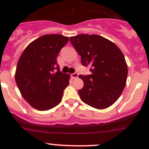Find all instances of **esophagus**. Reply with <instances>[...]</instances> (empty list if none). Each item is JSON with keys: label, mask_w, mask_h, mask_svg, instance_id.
Masks as SVG:
<instances>
[{"label": "esophagus", "mask_w": 149, "mask_h": 149, "mask_svg": "<svg viewBox=\"0 0 149 149\" xmlns=\"http://www.w3.org/2000/svg\"><path fill=\"white\" fill-rule=\"evenodd\" d=\"M78 76H79V75H78L77 73H72L71 74V77L73 79H76V78H78Z\"/></svg>", "instance_id": "obj_1"}]
</instances>
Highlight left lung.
Segmentation results:
<instances>
[{"mask_svg": "<svg viewBox=\"0 0 149 149\" xmlns=\"http://www.w3.org/2000/svg\"><path fill=\"white\" fill-rule=\"evenodd\" d=\"M81 55L82 65L91 67V74L79 76L84 87L79 90L82 102L102 109L113 104L126 85L127 65L122 51L110 40L97 34L70 37Z\"/></svg>", "mask_w": 149, "mask_h": 149, "instance_id": "8db88e82", "label": "left lung"}]
</instances>
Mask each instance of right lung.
<instances>
[{"label":"right lung","instance_id":"right-lung-1","mask_svg":"<svg viewBox=\"0 0 149 149\" xmlns=\"http://www.w3.org/2000/svg\"><path fill=\"white\" fill-rule=\"evenodd\" d=\"M69 38L45 34L31 42L19 58L15 80L21 94L36 109H50L61 102L70 75L60 71L57 57ZM58 70L55 73L54 69Z\"/></svg>","mask_w":149,"mask_h":149}]
</instances>
